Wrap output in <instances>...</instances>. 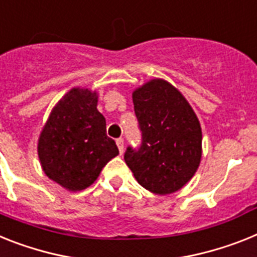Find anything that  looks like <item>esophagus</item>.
I'll list each match as a JSON object with an SVG mask.
<instances>
[{"instance_id": "obj_1", "label": "esophagus", "mask_w": 257, "mask_h": 257, "mask_svg": "<svg viewBox=\"0 0 257 257\" xmlns=\"http://www.w3.org/2000/svg\"><path fill=\"white\" fill-rule=\"evenodd\" d=\"M116 145H117L120 154H122V153H124V140H122V139L116 140Z\"/></svg>"}]
</instances>
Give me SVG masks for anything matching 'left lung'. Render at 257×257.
<instances>
[{"label": "left lung", "mask_w": 257, "mask_h": 257, "mask_svg": "<svg viewBox=\"0 0 257 257\" xmlns=\"http://www.w3.org/2000/svg\"><path fill=\"white\" fill-rule=\"evenodd\" d=\"M132 98L142 141L137 149H126L125 163L148 191L174 193L200 166V121L182 92L165 79L146 82L136 88Z\"/></svg>", "instance_id": "obj_1"}]
</instances>
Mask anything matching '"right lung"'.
I'll list each match as a JSON object with an SVG mask.
<instances>
[{"label": "right lung", "instance_id": "add662e5", "mask_svg": "<svg viewBox=\"0 0 257 257\" xmlns=\"http://www.w3.org/2000/svg\"><path fill=\"white\" fill-rule=\"evenodd\" d=\"M98 94L74 87L60 99L38 142L43 171L68 191H82L118 154L105 133V118L98 111Z\"/></svg>", "mask_w": 257, "mask_h": 257}]
</instances>
